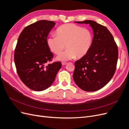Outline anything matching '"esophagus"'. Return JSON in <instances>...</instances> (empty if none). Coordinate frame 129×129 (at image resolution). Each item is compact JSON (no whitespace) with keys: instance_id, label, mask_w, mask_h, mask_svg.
Segmentation results:
<instances>
[{"instance_id":"esophagus-1","label":"esophagus","mask_w":129,"mask_h":129,"mask_svg":"<svg viewBox=\"0 0 129 129\" xmlns=\"http://www.w3.org/2000/svg\"><path fill=\"white\" fill-rule=\"evenodd\" d=\"M67 64V62H62V65H66V64Z\"/></svg>"}]
</instances>
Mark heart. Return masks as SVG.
Instances as JSON below:
<instances>
[{"label": "heart", "mask_w": 129, "mask_h": 129, "mask_svg": "<svg viewBox=\"0 0 129 129\" xmlns=\"http://www.w3.org/2000/svg\"><path fill=\"white\" fill-rule=\"evenodd\" d=\"M57 36L52 35L47 39V45L51 51L56 55L62 52L66 46L68 49L57 57V60L67 61L76 56H84L90 49L92 34L88 28L74 24L62 25L56 30Z\"/></svg>", "instance_id": "1"}]
</instances>
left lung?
Returning a JSON list of instances; mask_svg holds the SVG:
<instances>
[{
	"label": "left lung",
	"mask_w": 129,
	"mask_h": 129,
	"mask_svg": "<svg viewBox=\"0 0 129 129\" xmlns=\"http://www.w3.org/2000/svg\"><path fill=\"white\" fill-rule=\"evenodd\" d=\"M76 22L90 24L93 29V37L89 52L75 62L73 79L83 90H99L110 81L115 73L118 47L105 26L92 20Z\"/></svg>",
	"instance_id": "1"
}]
</instances>
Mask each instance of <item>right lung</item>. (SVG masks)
Masks as SVG:
<instances>
[{
	"label": "right lung",
	"instance_id": "add662e5",
	"mask_svg": "<svg viewBox=\"0 0 129 129\" xmlns=\"http://www.w3.org/2000/svg\"><path fill=\"white\" fill-rule=\"evenodd\" d=\"M55 25L52 21L39 20L26 26L19 36L14 60L21 81L29 89L40 91L49 87L62 67L53 62V54L47 45V36Z\"/></svg>",
	"mask_w": 129,
	"mask_h": 129
}]
</instances>
